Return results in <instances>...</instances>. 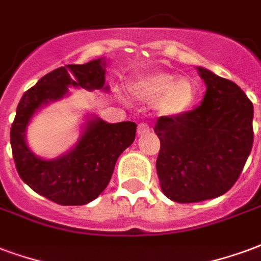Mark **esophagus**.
Returning <instances> with one entry per match:
<instances>
[{"label": "esophagus", "instance_id": "1", "mask_svg": "<svg viewBox=\"0 0 261 261\" xmlns=\"http://www.w3.org/2000/svg\"><path fill=\"white\" fill-rule=\"evenodd\" d=\"M149 131H150L149 125L145 124V123H141V124H138V130H137L138 136H144V134L149 133Z\"/></svg>", "mask_w": 261, "mask_h": 261}]
</instances>
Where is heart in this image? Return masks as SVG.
Here are the masks:
<instances>
[{
	"label": "heart",
	"mask_w": 261,
	"mask_h": 261,
	"mask_svg": "<svg viewBox=\"0 0 261 261\" xmlns=\"http://www.w3.org/2000/svg\"><path fill=\"white\" fill-rule=\"evenodd\" d=\"M130 94L141 102H155L162 116L179 117L194 108L198 88L188 77H177L167 71H152L131 83Z\"/></svg>",
	"instance_id": "obj_1"
}]
</instances>
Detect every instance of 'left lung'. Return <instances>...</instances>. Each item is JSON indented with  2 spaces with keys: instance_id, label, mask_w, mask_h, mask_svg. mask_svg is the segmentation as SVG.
I'll return each mask as SVG.
<instances>
[{
  "instance_id": "1",
  "label": "left lung",
  "mask_w": 261,
  "mask_h": 261,
  "mask_svg": "<svg viewBox=\"0 0 261 261\" xmlns=\"http://www.w3.org/2000/svg\"><path fill=\"white\" fill-rule=\"evenodd\" d=\"M203 102L179 117H159L156 170L169 199L195 203L221 196L242 173L253 144V105L235 83L196 66Z\"/></svg>"
}]
</instances>
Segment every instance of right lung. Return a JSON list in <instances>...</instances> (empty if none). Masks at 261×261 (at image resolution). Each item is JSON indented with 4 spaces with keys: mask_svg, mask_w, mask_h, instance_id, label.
I'll use <instances>...</instances> for the list:
<instances>
[{
    "mask_svg": "<svg viewBox=\"0 0 261 261\" xmlns=\"http://www.w3.org/2000/svg\"><path fill=\"white\" fill-rule=\"evenodd\" d=\"M105 58L84 65L59 67L41 77L23 94L11 127V146L20 178L44 198L63 206H80L96 199L105 190L123 150L134 142L133 121L106 123L95 113L86 115L74 145L55 159H44L28 145L26 133L34 115L52 102L70 95L69 88L109 91L105 84Z\"/></svg>",
    "mask_w": 261,
    "mask_h": 261,
    "instance_id": "add662e5",
    "label": "right lung"
}]
</instances>
